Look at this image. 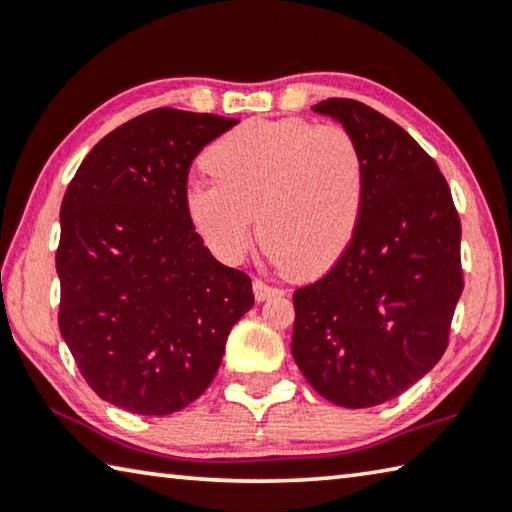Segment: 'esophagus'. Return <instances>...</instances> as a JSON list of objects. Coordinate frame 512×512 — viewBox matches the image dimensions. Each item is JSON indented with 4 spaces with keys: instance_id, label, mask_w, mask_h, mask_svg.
<instances>
[{
    "instance_id": "1",
    "label": "esophagus",
    "mask_w": 512,
    "mask_h": 512,
    "mask_svg": "<svg viewBox=\"0 0 512 512\" xmlns=\"http://www.w3.org/2000/svg\"><path fill=\"white\" fill-rule=\"evenodd\" d=\"M251 288H254V297H256L258 303H263L267 299H274V297H281V294H283V290L272 288V285H267L263 281H254V285H251Z\"/></svg>"
}]
</instances>
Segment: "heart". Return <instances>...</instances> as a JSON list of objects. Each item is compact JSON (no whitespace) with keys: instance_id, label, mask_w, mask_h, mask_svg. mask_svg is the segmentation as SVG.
I'll return each mask as SVG.
<instances>
[{"instance_id":"b5f03b06","label":"heart","mask_w":512,"mask_h":512,"mask_svg":"<svg viewBox=\"0 0 512 512\" xmlns=\"http://www.w3.org/2000/svg\"><path fill=\"white\" fill-rule=\"evenodd\" d=\"M213 175L188 179L184 204L204 245L238 263L258 238L292 276L330 270L355 236L364 166L351 134L303 119H254L206 150Z\"/></svg>"}]
</instances>
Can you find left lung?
Here are the masks:
<instances>
[{
  "label": "left lung",
  "instance_id": "8db88e82",
  "mask_svg": "<svg viewBox=\"0 0 512 512\" xmlns=\"http://www.w3.org/2000/svg\"><path fill=\"white\" fill-rule=\"evenodd\" d=\"M312 112L353 137L364 200L333 270L294 292L292 357L319 396L375 407L445 353L463 292L461 222L436 161L398 123L351 98H328Z\"/></svg>",
  "mask_w": 512,
  "mask_h": 512
}]
</instances>
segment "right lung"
<instances>
[{
	"label": "right lung",
	"mask_w": 512,
	"mask_h": 512,
	"mask_svg": "<svg viewBox=\"0 0 512 512\" xmlns=\"http://www.w3.org/2000/svg\"><path fill=\"white\" fill-rule=\"evenodd\" d=\"M238 119L152 110L89 150L60 206V335L98 398L132 414L191 405L254 306L188 220V168Z\"/></svg>",
	"instance_id": "obj_1"
}]
</instances>
